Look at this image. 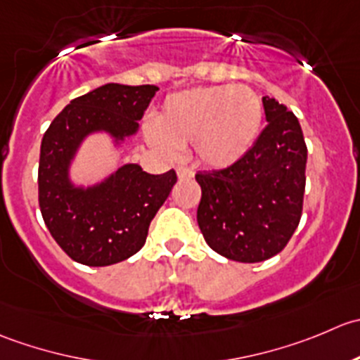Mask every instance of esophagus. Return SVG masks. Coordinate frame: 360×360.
<instances>
[{
	"label": "esophagus",
	"instance_id": "1",
	"mask_svg": "<svg viewBox=\"0 0 360 360\" xmlns=\"http://www.w3.org/2000/svg\"><path fill=\"white\" fill-rule=\"evenodd\" d=\"M176 175H179L180 180H188L194 176V172L191 168H187V166H179L176 168Z\"/></svg>",
	"mask_w": 360,
	"mask_h": 360
}]
</instances>
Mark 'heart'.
<instances>
[{
  "label": "heart",
  "instance_id": "heart-1",
  "mask_svg": "<svg viewBox=\"0 0 360 360\" xmlns=\"http://www.w3.org/2000/svg\"><path fill=\"white\" fill-rule=\"evenodd\" d=\"M264 117L257 92L245 85H213L172 94L147 127L155 148L175 154L194 145L202 165L227 168L254 145Z\"/></svg>",
  "mask_w": 360,
  "mask_h": 360
}]
</instances>
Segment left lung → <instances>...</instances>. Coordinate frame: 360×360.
Instances as JSON below:
<instances>
[{
    "label": "left lung",
    "mask_w": 360,
    "mask_h": 360,
    "mask_svg": "<svg viewBox=\"0 0 360 360\" xmlns=\"http://www.w3.org/2000/svg\"><path fill=\"white\" fill-rule=\"evenodd\" d=\"M264 129L234 165L195 173L198 224L217 254L261 262L287 247L300 226L306 148L300 120L275 98H262Z\"/></svg>",
    "instance_id": "1"
}]
</instances>
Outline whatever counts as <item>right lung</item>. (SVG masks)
I'll return each instance as SVG.
<instances>
[{"label": "right lung", "mask_w": 360, "mask_h": 360, "mask_svg": "<svg viewBox=\"0 0 360 360\" xmlns=\"http://www.w3.org/2000/svg\"><path fill=\"white\" fill-rule=\"evenodd\" d=\"M158 91L155 85H101L73 99L45 131L38 205L52 238L80 264L110 266L136 254L176 184L175 169L150 175L138 165L122 166L85 191L68 180V166L85 134L106 131L115 140L134 134Z\"/></svg>", "instance_id": "obj_1"}]
</instances>
